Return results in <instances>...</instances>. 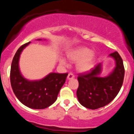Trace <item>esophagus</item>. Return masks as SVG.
I'll list each match as a JSON object with an SVG mask.
<instances>
[{"instance_id": "34e87169", "label": "esophagus", "mask_w": 134, "mask_h": 134, "mask_svg": "<svg viewBox=\"0 0 134 134\" xmlns=\"http://www.w3.org/2000/svg\"><path fill=\"white\" fill-rule=\"evenodd\" d=\"M74 77V75L72 73H69L68 74V76H67V79H73Z\"/></svg>"}]
</instances>
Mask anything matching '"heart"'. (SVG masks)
Here are the masks:
<instances>
[{"instance_id": "heart-1", "label": "heart", "mask_w": 134, "mask_h": 134, "mask_svg": "<svg viewBox=\"0 0 134 134\" xmlns=\"http://www.w3.org/2000/svg\"><path fill=\"white\" fill-rule=\"evenodd\" d=\"M68 56L71 60L78 62L77 66L80 72H88L93 67L95 55L87 48L80 47L74 49L69 52ZM60 63L64 66L67 65V61L63 58H60Z\"/></svg>"}]
</instances>
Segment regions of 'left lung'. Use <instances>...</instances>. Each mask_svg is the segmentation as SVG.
<instances>
[{"label": "left lung", "instance_id": "obj_1", "mask_svg": "<svg viewBox=\"0 0 134 134\" xmlns=\"http://www.w3.org/2000/svg\"><path fill=\"white\" fill-rule=\"evenodd\" d=\"M115 60V69L108 76L99 77L102 70L101 63L90 72L78 74L79 87L77 96L83 107L96 110L110 103L116 96L124 82L125 69L117 52L110 54Z\"/></svg>", "mask_w": 134, "mask_h": 134}]
</instances>
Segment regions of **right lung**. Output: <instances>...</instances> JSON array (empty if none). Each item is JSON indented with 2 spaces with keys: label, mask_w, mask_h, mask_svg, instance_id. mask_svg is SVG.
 I'll return each mask as SVG.
<instances>
[{
  "label": "right lung",
  "mask_w": 134,
  "mask_h": 134,
  "mask_svg": "<svg viewBox=\"0 0 134 134\" xmlns=\"http://www.w3.org/2000/svg\"><path fill=\"white\" fill-rule=\"evenodd\" d=\"M30 43L28 42L21 46L14 57L10 68V84L14 93L23 104L30 108L44 109L57 100L68 74L53 72L38 81L25 79L20 72L19 60L23 49Z\"/></svg>",
  "instance_id": "obj_1"
}]
</instances>
